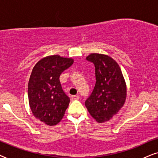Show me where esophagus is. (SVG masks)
Returning <instances> with one entry per match:
<instances>
[{
  "label": "esophagus",
  "instance_id": "esophagus-1",
  "mask_svg": "<svg viewBox=\"0 0 158 158\" xmlns=\"http://www.w3.org/2000/svg\"><path fill=\"white\" fill-rule=\"evenodd\" d=\"M79 99V95H73L71 96V100H77Z\"/></svg>",
  "mask_w": 158,
  "mask_h": 158
}]
</instances>
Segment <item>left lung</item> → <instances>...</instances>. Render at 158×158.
Masks as SVG:
<instances>
[{
	"label": "left lung",
	"mask_w": 158,
	"mask_h": 158,
	"mask_svg": "<svg viewBox=\"0 0 158 158\" xmlns=\"http://www.w3.org/2000/svg\"><path fill=\"white\" fill-rule=\"evenodd\" d=\"M87 60L95 66L96 83L85 106L98 123H104L123 106L127 95L124 77L119 65L109 56L91 53Z\"/></svg>",
	"instance_id": "left-lung-1"
}]
</instances>
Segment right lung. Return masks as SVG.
I'll return each instance as SVG.
<instances>
[{"instance_id":"obj_1","label":"right lung","mask_w":158,"mask_h":158,"mask_svg":"<svg viewBox=\"0 0 158 158\" xmlns=\"http://www.w3.org/2000/svg\"><path fill=\"white\" fill-rule=\"evenodd\" d=\"M73 64L71 58L59 55L44 57L35 64L28 84L30 109L36 118L48 126L61 121L70 99L62 89L60 75Z\"/></svg>"}]
</instances>
